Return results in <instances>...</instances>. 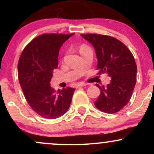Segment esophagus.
I'll use <instances>...</instances> for the list:
<instances>
[{"label":"esophagus","mask_w":154,"mask_h":154,"mask_svg":"<svg viewBox=\"0 0 154 154\" xmlns=\"http://www.w3.org/2000/svg\"><path fill=\"white\" fill-rule=\"evenodd\" d=\"M86 86V83H77V84L76 85V87H77V88H78V87H82V86Z\"/></svg>","instance_id":"obj_1"}]
</instances>
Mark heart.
Instances as JSON below:
<instances>
[{
	"mask_svg": "<svg viewBox=\"0 0 154 154\" xmlns=\"http://www.w3.org/2000/svg\"><path fill=\"white\" fill-rule=\"evenodd\" d=\"M84 47H86V46H85V45H83V46H82V47H81V48H84Z\"/></svg>",
	"mask_w": 154,
	"mask_h": 154,
	"instance_id": "heart-1",
	"label": "heart"
}]
</instances>
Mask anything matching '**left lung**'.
<instances>
[{
	"mask_svg": "<svg viewBox=\"0 0 154 154\" xmlns=\"http://www.w3.org/2000/svg\"><path fill=\"white\" fill-rule=\"evenodd\" d=\"M91 43L97 59L98 74L106 73L111 81L106 87L96 86L100 94L94 105L106 113H116L130 101L136 83L137 66L134 57L125 44L109 35L83 34Z\"/></svg>",
	"mask_w": 154,
	"mask_h": 154,
	"instance_id": "1",
	"label": "left lung"
}]
</instances>
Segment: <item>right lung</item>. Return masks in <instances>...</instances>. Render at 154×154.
<instances>
[{
	"mask_svg": "<svg viewBox=\"0 0 154 154\" xmlns=\"http://www.w3.org/2000/svg\"><path fill=\"white\" fill-rule=\"evenodd\" d=\"M73 35H38L26 46L19 58L18 80L24 97L32 109L45 119L60 117L71 104L75 88L67 87L56 91L50 82L58 66L60 48Z\"/></svg>",
	"mask_w": 154,
	"mask_h": 154,
	"instance_id": "right-lung-1",
	"label": "right lung"
}]
</instances>
